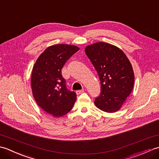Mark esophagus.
Returning <instances> with one entry per match:
<instances>
[{"label": "esophagus", "instance_id": "obj_1", "mask_svg": "<svg viewBox=\"0 0 159 159\" xmlns=\"http://www.w3.org/2000/svg\"><path fill=\"white\" fill-rule=\"evenodd\" d=\"M83 92H84V89H82V90H78V91H76V92L77 95H79V94H81V93H83Z\"/></svg>", "mask_w": 159, "mask_h": 159}]
</instances>
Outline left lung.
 <instances>
[{
  "instance_id": "left-lung-1",
  "label": "left lung",
  "mask_w": 159,
  "mask_h": 159,
  "mask_svg": "<svg viewBox=\"0 0 159 159\" xmlns=\"http://www.w3.org/2000/svg\"><path fill=\"white\" fill-rule=\"evenodd\" d=\"M85 51L101 84V93L94 104L104 112H116L133 89L134 76L130 61L118 47L105 42L87 46Z\"/></svg>"
}]
</instances>
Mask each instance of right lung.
Listing matches in <instances>:
<instances>
[{"mask_svg": "<svg viewBox=\"0 0 159 159\" xmlns=\"http://www.w3.org/2000/svg\"><path fill=\"white\" fill-rule=\"evenodd\" d=\"M79 50L74 45L50 46L39 55L33 67V96L39 107L54 117L67 114L76 100V93L67 89L61 69Z\"/></svg>", "mask_w": 159, "mask_h": 159, "instance_id": "add662e5", "label": "right lung"}]
</instances>
